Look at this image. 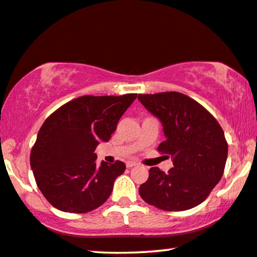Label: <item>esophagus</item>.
Segmentation results:
<instances>
[{"mask_svg":"<svg viewBox=\"0 0 257 257\" xmlns=\"http://www.w3.org/2000/svg\"><path fill=\"white\" fill-rule=\"evenodd\" d=\"M125 164H126V168H133V167L138 166V163L133 162V161H128V162H126Z\"/></svg>","mask_w":257,"mask_h":257,"instance_id":"34e87169","label":"esophagus"}]
</instances>
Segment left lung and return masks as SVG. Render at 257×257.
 Instances as JSON below:
<instances>
[{"mask_svg":"<svg viewBox=\"0 0 257 257\" xmlns=\"http://www.w3.org/2000/svg\"><path fill=\"white\" fill-rule=\"evenodd\" d=\"M139 100L162 122L167 139L157 150L174 163L168 173L150 168L140 195L166 211L198 206L223 175L228 156L223 129L203 105L177 91L140 94Z\"/></svg>","mask_w":257,"mask_h":257,"instance_id":"1","label":"left lung"}]
</instances>
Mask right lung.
<instances>
[{"mask_svg":"<svg viewBox=\"0 0 257 257\" xmlns=\"http://www.w3.org/2000/svg\"><path fill=\"white\" fill-rule=\"evenodd\" d=\"M136 96L84 95L48 116L32 148L30 167L37 187L51 206L83 214L108 200L125 164L117 160L98 167L94 152L98 143L110 140L118 119Z\"/></svg>","mask_w":257,"mask_h":257,"instance_id":"right-lung-1","label":"right lung"}]
</instances>
